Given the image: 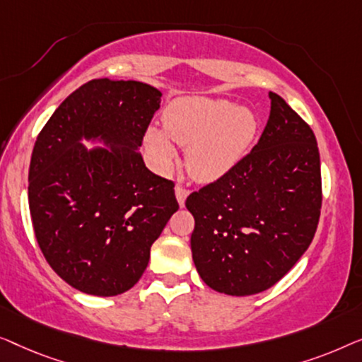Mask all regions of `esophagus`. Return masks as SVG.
Wrapping results in <instances>:
<instances>
[{
  "mask_svg": "<svg viewBox=\"0 0 362 362\" xmlns=\"http://www.w3.org/2000/svg\"><path fill=\"white\" fill-rule=\"evenodd\" d=\"M175 195H177V200H179V203H180V206H183V205H185V200L188 197V188L182 187V185H177L175 187Z\"/></svg>",
  "mask_w": 362,
  "mask_h": 362,
  "instance_id": "34e87169",
  "label": "esophagus"
}]
</instances>
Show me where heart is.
Segmentation results:
<instances>
[{"label":"heart","instance_id":"b5f03b06","mask_svg":"<svg viewBox=\"0 0 362 362\" xmlns=\"http://www.w3.org/2000/svg\"><path fill=\"white\" fill-rule=\"evenodd\" d=\"M164 129L151 128L147 146L160 170L175 162V144L188 146L187 170L193 179H221L246 154L257 132L252 111L236 108L228 100L180 98L172 101L162 115Z\"/></svg>","mask_w":362,"mask_h":362}]
</instances>
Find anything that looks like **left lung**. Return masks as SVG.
Listing matches in <instances>:
<instances>
[{
	"label": "left lung",
	"mask_w": 362,
	"mask_h": 362,
	"mask_svg": "<svg viewBox=\"0 0 362 362\" xmlns=\"http://www.w3.org/2000/svg\"><path fill=\"white\" fill-rule=\"evenodd\" d=\"M271 96V115L252 151L188 195L195 218L192 256L208 287L252 295L277 284L307 251L322 210V170L310 126Z\"/></svg>",
	"instance_id": "1"
}]
</instances>
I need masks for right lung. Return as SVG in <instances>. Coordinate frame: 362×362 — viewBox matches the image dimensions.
<instances>
[{"label":"right lung","instance_id":"obj_1","mask_svg":"<svg viewBox=\"0 0 362 362\" xmlns=\"http://www.w3.org/2000/svg\"><path fill=\"white\" fill-rule=\"evenodd\" d=\"M160 96L142 81L90 80L35 141L28 187L35 239L49 266L80 292L129 290L179 210L175 183L152 174L139 152ZM81 135H101L110 147L86 151Z\"/></svg>","mask_w":362,"mask_h":362}]
</instances>
